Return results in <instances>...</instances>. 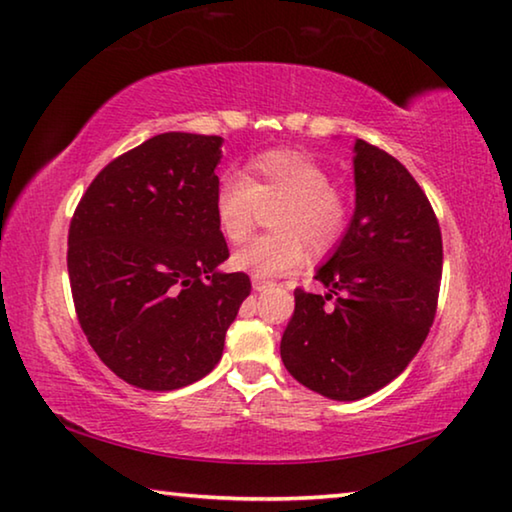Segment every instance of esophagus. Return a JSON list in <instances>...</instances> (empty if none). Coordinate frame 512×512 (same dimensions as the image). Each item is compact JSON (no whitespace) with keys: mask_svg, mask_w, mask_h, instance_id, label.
I'll return each instance as SVG.
<instances>
[{"mask_svg":"<svg viewBox=\"0 0 512 512\" xmlns=\"http://www.w3.org/2000/svg\"><path fill=\"white\" fill-rule=\"evenodd\" d=\"M273 285H275L273 280H266V278H259V275H253V289L255 291H264V289H269Z\"/></svg>","mask_w":512,"mask_h":512,"instance_id":"obj_1","label":"esophagus"}]
</instances>
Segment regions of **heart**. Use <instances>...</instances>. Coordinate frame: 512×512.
I'll use <instances>...</instances> for the list:
<instances>
[{"instance_id":"heart-1","label":"heart","mask_w":512,"mask_h":512,"mask_svg":"<svg viewBox=\"0 0 512 512\" xmlns=\"http://www.w3.org/2000/svg\"><path fill=\"white\" fill-rule=\"evenodd\" d=\"M271 212L273 234L237 250L239 271L273 278L305 264L307 250L321 255L337 246L353 218V200L332 184L330 168L303 150H266L248 159L243 177L225 175L214 191V218L230 243H243L255 230L262 207Z\"/></svg>"}]
</instances>
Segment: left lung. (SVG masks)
<instances>
[{
  "label": "left lung",
  "mask_w": 512,
  "mask_h": 512,
  "mask_svg": "<svg viewBox=\"0 0 512 512\" xmlns=\"http://www.w3.org/2000/svg\"><path fill=\"white\" fill-rule=\"evenodd\" d=\"M442 232L426 193L401 161L355 141V214L314 278L296 289L280 342L287 371L328 399L378 392L415 358L440 296Z\"/></svg>",
  "instance_id": "obj_1"
}]
</instances>
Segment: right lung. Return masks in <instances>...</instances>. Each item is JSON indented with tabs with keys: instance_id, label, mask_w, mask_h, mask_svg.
Listing matches in <instances>:
<instances>
[{
	"instance_id": "right-lung-1",
	"label": "right lung",
	"mask_w": 512,
	"mask_h": 512,
	"mask_svg": "<svg viewBox=\"0 0 512 512\" xmlns=\"http://www.w3.org/2000/svg\"><path fill=\"white\" fill-rule=\"evenodd\" d=\"M221 136L168 132L109 161L72 214L79 326L125 383L168 392L207 376L250 294L214 218Z\"/></svg>"
}]
</instances>
